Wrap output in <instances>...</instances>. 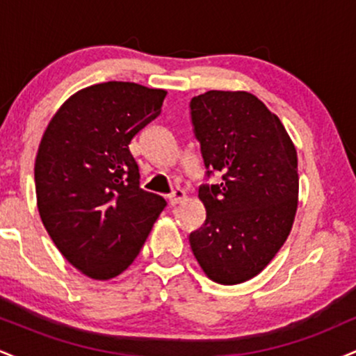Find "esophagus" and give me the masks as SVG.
<instances>
[{"label":"esophagus","mask_w":356,"mask_h":356,"mask_svg":"<svg viewBox=\"0 0 356 356\" xmlns=\"http://www.w3.org/2000/svg\"><path fill=\"white\" fill-rule=\"evenodd\" d=\"M186 197V192L184 191H181V189H175V191H172L170 192V195H169V206H177L179 202H182V199Z\"/></svg>","instance_id":"esophagus-1"}]
</instances>
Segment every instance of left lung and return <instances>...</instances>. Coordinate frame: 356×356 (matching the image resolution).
<instances>
[{"mask_svg":"<svg viewBox=\"0 0 356 356\" xmlns=\"http://www.w3.org/2000/svg\"><path fill=\"white\" fill-rule=\"evenodd\" d=\"M206 181V222L189 234L195 259L220 284L251 280L291 231L298 206V155L275 113L248 92L211 90L189 104Z\"/></svg>","mask_w":356,"mask_h":356,"instance_id":"left-lung-1","label":"left lung"}]
</instances>
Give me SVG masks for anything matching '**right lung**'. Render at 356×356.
I'll return each instance as SVG.
<instances>
[{"label": "right lung", "instance_id": "1", "mask_svg": "<svg viewBox=\"0 0 356 356\" xmlns=\"http://www.w3.org/2000/svg\"><path fill=\"white\" fill-rule=\"evenodd\" d=\"M165 95L130 81L92 85L65 102L43 134L35 162L40 216L68 263L93 280L125 271L167 206L140 189L129 150L161 115Z\"/></svg>", "mask_w": 356, "mask_h": 356}]
</instances>
